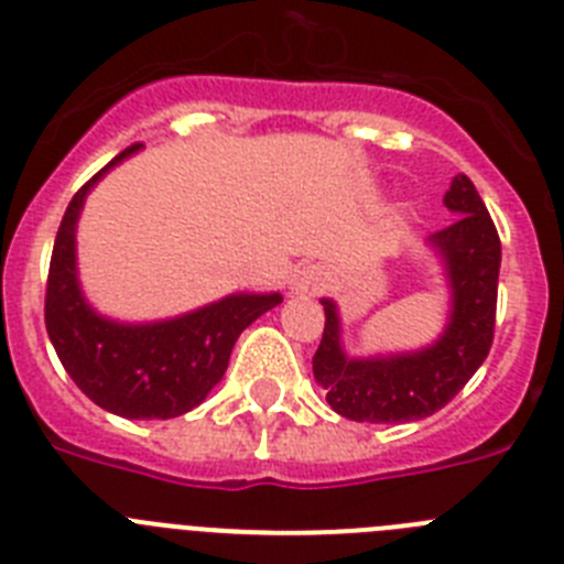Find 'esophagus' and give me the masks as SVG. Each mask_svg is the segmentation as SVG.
<instances>
[{"label": "esophagus", "mask_w": 564, "mask_h": 564, "mask_svg": "<svg viewBox=\"0 0 564 564\" xmlns=\"http://www.w3.org/2000/svg\"><path fill=\"white\" fill-rule=\"evenodd\" d=\"M291 285L293 291L302 293V296H313V293L325 291L327 273L318 265H305V268H299V271H293Z\"/></svg>", "instance_id": "esophagus-1"}]
</instances>
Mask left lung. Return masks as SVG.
Instances as JSON below:
<instances>
[{
  "instance_id": "left-lung-1",
  "label": "left lung",
  "mask_w": 564,
  "mask_h": 564,
  "mask_svg": "<svg viewBox=\"0 0 564 564\" xmlns=\"http://www.w3.org/2000/svg\"><path fill=\"white\" fill-rule=\"evenodd\" d=\"M443 206L457 214V220L430 237L452 296L449 322L437 341L415 352L350 358L341 347L336 302L322 299L325 333L313 356V376L341 417L358 423H406L435 415L466 387L491 350L500 237L466 174L452 181Z\"/></svg>"
}]
</instances>
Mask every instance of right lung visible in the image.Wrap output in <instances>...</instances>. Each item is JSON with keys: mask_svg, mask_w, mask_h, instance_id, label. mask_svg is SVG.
Here are the masks:
<instances>
[{"mask_svg": "<svg viewBox=\"0 0 564 564\" xmlns=\"http://www.w3.org/2000/svg\"><path fill=\"white\" fill-rule=\"evenodd\" d=\"M138 149L141 143L123 149L69 200L50 259L44 325L58 361L89 401L132 421H166L206 401L226 376L239 333L276 307L282 293H231L177 318L143 325L115 322L89 305L78 285V217L89 188Z\"/></svg>", "mask_w": 564, "mask_h": 564, "instance_id": "right-lung-1", "label": "right lung"}]
</instances>
